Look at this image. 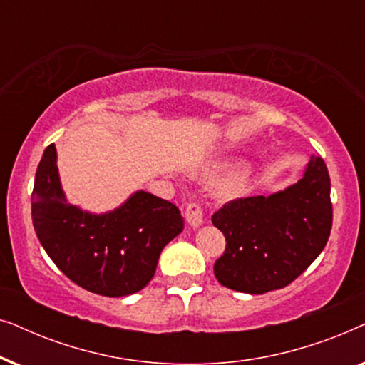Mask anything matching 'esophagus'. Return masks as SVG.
Here are the masks:
<instances>
[{"label": "esophagus", "mask_w": 365, "mask_h": 365, "mask_svg": "<svg viewBox=\"0 0 365 365\" xmlns=\"http://www.w3.org/2000/svg\"><path fill=\"white\" fill-rule=\"evenodd\" d=\"M186 221L189 226L192 227H199L204 222V216H202V209L197 202H191L187 204L186 207Z\"/></svg>", "instance_id": "obj_1"}]
</instances>
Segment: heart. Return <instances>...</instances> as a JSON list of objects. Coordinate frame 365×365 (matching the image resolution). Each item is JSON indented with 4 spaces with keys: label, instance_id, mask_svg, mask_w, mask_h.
Wrapping results in <instances>:
<instances>
[{
    "label": "heart",
    "instance_id": "1",
    "mask_svg": "<svg viewBox=\"0 0 365 365\" xmlns=\"http://www.w3.org/2000/svg\"><path fill=\"white\" fill-rule=\"evenodd\" d=\"M246 184H247V174H239V176L231 182V189H229V191L232 194L242 192L244 187H246Z\"/></svg>",
    "mask_w": 365,
    "mask_h": 365
}]
</instances>
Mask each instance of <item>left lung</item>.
I'll return each instance as SVG.
<instances>
[{"instance_id":"8db88e82","label":"left lung","mask_w":365,"mask_h":365,"mask_svg":"<svg viewBox=\"0 0 365 365\" xmlns=\"http://www.w3.org/2000/svg\"><path fill=\"white\" fill-rule=\"evenodd\" d=\"M212 224L226 237V251L214 264L224 287L246 294L286 287L316 261L331 234L326 163L312 156L302 178L284 191L224 204Z\"/></svg>"}]
</instances>
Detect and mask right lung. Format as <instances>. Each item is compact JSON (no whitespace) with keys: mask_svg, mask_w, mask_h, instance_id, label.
<instances>
[{"mask_svg":"<svg viewBox=\"0 0 365 365\" xmlns=\"http://www.w3.org/2000/svg\"><path fill=\"white\" fill-rule=\"evenodd\" d=\"M56 161V146L49 144L31 196L33 226L44 251L89 292L123 297L141 291L156 272L164 246L184 229L181 211L143 189L109 212L84 211L68 202Z\"/></svg>","mask_w":365,"mask_h":365,"instance_id":"1","label":"right lung"}]
</instances>
